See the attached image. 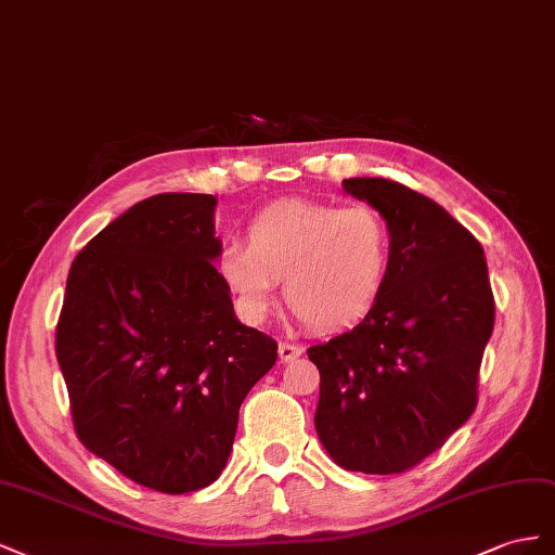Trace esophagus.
Here are the masks:
<instances>
[{
    "label": "esophagus",
    "instance_id": "34e87169",
    "mask_svg": "<svg viewBox=\"0 0 555 555\" xmlns=\"http://www.w3.org/2000/svg\"><path fill=\"white\" fill-rule=\"evenodd\" d=\"M299 356H302V346L291 344V341H281L279 344V358H281V362H291V360H295Z\"/></svg>",
    "mask_w": 555,
    "mask_h": 555
}]
</instances>
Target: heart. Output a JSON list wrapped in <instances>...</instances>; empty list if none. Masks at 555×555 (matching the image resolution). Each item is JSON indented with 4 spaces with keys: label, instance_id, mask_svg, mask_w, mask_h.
<instances>
[{
    "label": "heart",
    "instance_id": "heart-1",
    "mask_svg": "<svg viewBox=\"0 0 555 555\" xmlns=\"http://www.w3.org/2000/svg\"><path fill=\"white\" fill-rule=\"evenodd\" d=\"M392 232L370 207L286 199L258 211L246 244L230 242L220 279L250 319L272 305L276 281L297 319L315 330L353 327L386 293Z\"/></svg>",
    "mask_w": 555,
    "mask_h": 555
}]
</instances>
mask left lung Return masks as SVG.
<instances>
[{
    "label": "left lung",
    "mask_w": 555,
    "mask_h": 555,
    "mask_svg": "<svg viewBox=\"0 0 555 555\" xmlns=\"http://www.w3.org/2000/svg\"><path fill=\"white\" fill-rule=\"evenodd\" d=\"M392 232L386 293L353 330L311 346L315 433L339 467L398 474L477 406L495 302L481 244L437 202L388 179H346Z\"/></svg>",
    "instance_id": "obj_1"
}]
</instances>
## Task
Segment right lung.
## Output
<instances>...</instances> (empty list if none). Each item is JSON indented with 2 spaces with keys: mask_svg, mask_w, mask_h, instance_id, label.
Here are the masks:
<instances>
[{
  "mask_svg": "<svg viewBox=\"0 0 555 555\" xmlns=\"http://www.w3.org/2000/svg\"><path fill=\"white\" fill-rule=\"evenodd\" d=\"M216 207L165 193L118 216L72 262L55 332L78 439L169 495L220 477L240 406L276 362L214 267Z\"/></svg>",
  "mask_w": 555,
  "mask_h": 555,
  "instance_id": "obj_1",
  "label": "right lung"
}]
</instances>
